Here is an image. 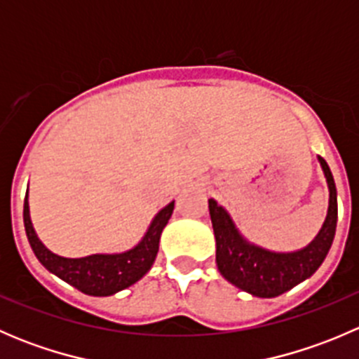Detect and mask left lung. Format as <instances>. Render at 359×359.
Segmentation results:
<instances>
[{
  "instance_id": "obj_1",
  "label": "left lung",
  "mask_w": 359,
  "mask_h": 359,
  "mask_svg": "<svg viewBox=\"0 0 359 359\" xmlns=\"http://www.w3.org/2000/svg\"><path fill=\"white\" fill-rule=\"evenodd\" d=\"M327 177L330 201L323 227L306 248L292 253H276L248 243L231 220L229 213L208 200L210 219L217 241V267L220 274L234 287L262 299H271L299 285L316 273L327 257L337 227V189L330 166L318 156Z\"/></svg>"
}]
</instances>
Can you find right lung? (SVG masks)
Here are the masks:
<instances>
[{"label":"right lung","mask_w":359,"mask_h":359,"mask_svg":"<svg viewBox=\"0 0 359 359\" xmlns=\"http://www.w3.org/2000/svg\"><path fill=\"white\" fill-rule=\"evenodd\" d=\"M173 212V201L168 203L151 222L140 243L123 253H95L81 259H66L50 252L36 236L29 217L27 196L24 200V226L29 245L39 262L79 292L93 297H107L132 287L153 266L159 248V236Z\"/></svg>","instance_id":"add662e5"}]
</instances>
